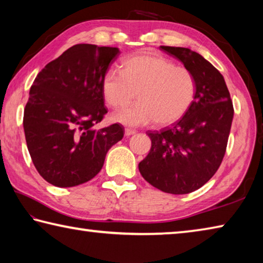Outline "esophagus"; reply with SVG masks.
I'll return each mask as SVG.
<instances>
[{
  "label": "esophagus",
  "instance_id": "esophagus-1",
  "mask_svg": "<svg viewBox=\"0 0 263 263\" xmlns=\"http://www.w3.org/2000/svg\"><path fill=\"white\" fill-rule=\"evenodd\" d=\"M137 131L136 130H131V128H125V136L126 137H130L132 135H135Z\"/></svg>",
  "mask_w": 263,
  "mask_h": 263
}]
</instances>
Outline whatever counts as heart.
I'll use <instances>...</instances> for the list:
<instances>
[{"label": "heart", "instance_id": "b5f03b06", "mask_svg": "<svg viewBox=\"0 0 263 263\" xmlns=\"http://www.w3.org/2000/svg\"><path fill=\"white\" fill-rule=\"evenodd\" d=\"M106 104L118 109L135 99L138 103L111 116V121L138 127L155 122L169 125L193 105L197 81L193 72L155 53H140L122 62V72L109 70L101 83Z\"/></svg>", "mask_w": 263, "mask_h": 263}]
</instances>
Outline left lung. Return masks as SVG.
I'll list each match as a JSON object with an SVG mask.
<instances>
[{
  "mask_svg": "<svg viewBox=\"0 0 263 263\" xmlns=\"http://www.w3.org/2000/svg\"><path fill=\"white\" fill-rule=\"evenodd\" d=\"M175 57L197 81L193 105L180 121L147 132L152 147L139 163L142 177L163 193L183 195L215 175L226 152L233 104L225 80L208 60L185 47L160 46Z\"/></svg>",
  "mask_w": 263,
  "mask_h": 263,
  "instance_id": "1",
  "label": "left lung"
}]
</instances>
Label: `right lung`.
Listing matches in <instances>:
<instances>
[{
	"instance_id": "add662e5",
	"label": "right lung",
	"mask_w": 263,
	"mask_h": 263,
	"mask_svg": "<svg viewBox=\"0 0 263 263\" xmlns=\"http://www.w3.org/2000/svg\"><path fill=\"white\" fill-rule=\"evenodd\" d=\"M118 54L117 47L78 44L34 79L23 126L32 162L48 183L67 188L90 181L122 140L121 124L94 128L108 112L101 83Z\"/></svg>"
}]
</instances>
